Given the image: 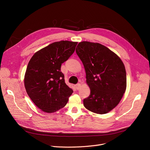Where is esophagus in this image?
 I'll use <instances>...</instances> for the list:
<instances>
[{
  "mask_svg": "<svg viewBox=\"0 0 150 150\" xmlns=\"http://www.w3.org/2000/svg\"><path fill=\"white\" fill-rule=\"evenodd\" d=\"M81 84H80V83H78V84H77L76 85V88L77 89H79V88H80V87H81Z\"/></svg>",
  "mask_w": 150,
  "mask_h": 150,
  "instance_id": "obj_1",
  "label": "esophagus"
}]
</instances>
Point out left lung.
<instances>
[{
    "label": "left lung",
    "instance_id": "obj_1",
    "mask_svg": "<svg viewBox=\"0 0 150 150\" xmlns=\"http://www.w3.org/2000/svg\"><path fill=\"white\" fill-rule=\"evenodd\" d=\"M76 52L84 65L89 96L84 107L97 114H106L120 102L126 89V73L123 62L110 49L99 43L83 41Z\"/></svg>",
    "mask_w": 150,
    "mask_h": 150
}]
</instances>
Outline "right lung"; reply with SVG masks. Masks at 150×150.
Returning <instances> with one entry per match:
<instances>
[{"label": "right lung", "instance_id": "add662e5", "mask_svg": "<svg viewBox=\"0 0 150 150\" xmlns=\"http://www.w3.org/2000/svg\"><path fill=\"white\" fill-rule=\"evenodd\" d=\"M77 44L69 40L53 42L36 52L28 63L24 76L26 92L44 112L64 108L73 93L65 83L61 67L74 53Z\"/></svg>", "mask_w": 150, "mask_h": 150}]
</instances>
